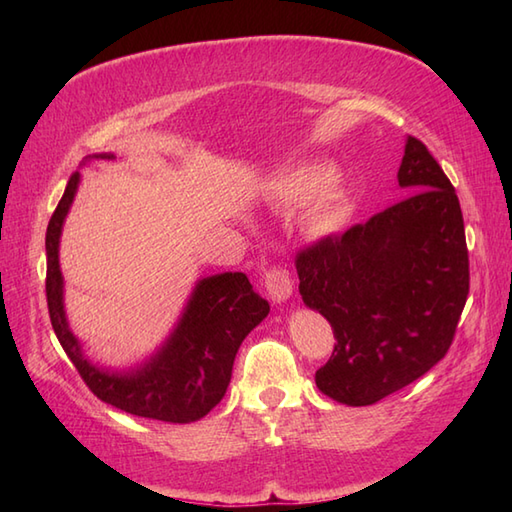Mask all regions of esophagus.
Segmentation results:
<instances>
[{"label": "esophagus", "instance_id": "obj_1", "mask_svg": "<svg viewBox=\"0 0 512 512\" xmlns=\"http://www.w3.org/2000/svg\"><path fill=\"white\" fill-rule=\"evenodd\" d=\"M264 284L270 299L275 303L288 301L292 297V290H295V284H292L286 268H270L264 277Z\"/></svg>", "mask_w": 512, "mask_h": 512}]
</instances>
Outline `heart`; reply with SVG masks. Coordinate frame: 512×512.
<instances>
[{
  "instance_id": "obj_1",
  "label": "heart",
  "mask_w": 512,
  "mask_h": 512,
  "mask_svg": "<svg viewBox=\"0 0 512 512\" xmlns=\"http://www.w3.org/2000/svg\"><path fill=\"white\" fill-rule=\"evenodd\" d=\"M332 180L334 169L330 165H323V162H314V165H303L290 171L279 184V195L292 204H306L322 195L308 217L310 231L317 235H332L341 231L352 213L350 195L341 184Z\"/></svg>"
}]
</instances>
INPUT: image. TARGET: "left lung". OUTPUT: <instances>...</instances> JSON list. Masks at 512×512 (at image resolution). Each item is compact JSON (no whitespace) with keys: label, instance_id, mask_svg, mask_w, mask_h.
<instances>
[{"label":"left lung","instance_id":"8db88e82","mask_svg":"<svg viewBox=\"0 0 512 512\" xmlns=\"http://www.w3.org/2000/svg\"><path fill=\"white\" fill-rule=\"evenodd\" d=\"M398 184L405 200L297 257L301 299L336 339L314 380L341 405H374L427 374L447 354L469 295L460 200L413 136Z\"/></svg>","mask_w":512,"mask_h":512}]
</instances>
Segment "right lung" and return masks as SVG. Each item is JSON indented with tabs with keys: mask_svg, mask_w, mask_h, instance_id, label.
Returning a JSON list of instances; mask_svg holds the SVG:
<instances>
[{
	"mask_svg": "<svg viewBox=\"0 0 512 512\" xmlns=\"http://www.w3.org/2000/svg\"><path fill=\"white\" fill-rule=\"evenodd\" d=\"M114 158V154L90 156V160ZM79 184L81 173L76 171L46 233V295L54 334L85 385L107 405L162 422L184 424L204 418L224 398L239 345L268 317V301L257 295L244 273L198 279L178 323L145 361L123 369L92 363L65 317L59 264L63 224Z\"/></svg>",
	"mask_w": 512,
	"mask_h": 512,
	"instance_id": "right-lung-1",
	"label": "right lung"
}]
</instances>
